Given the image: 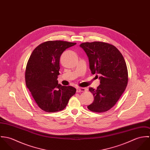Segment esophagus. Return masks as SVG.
<instances>
[{
	"label": "esophagus",
	"instance_id": "1",
	"mask_svg": "<svg viewBox=\"0 0 150 150\" xmlns=\"http://www.w3.org/2000/svg\"><path fill=\"white\" fill-rule=\"evenodd\" d=\"M86 89L84 88H81V87H77L76 88V92H84L86 91Z\"/></svg>",
	"mask_w": 150,
	"mask_h": 150
}]
</instances>
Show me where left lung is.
I'll return each mask as SVG.
<instances>
[{"label": "left lung", "mask_w": 150, "mask_h": 150, "mask_svg": "<svg viewBox=\"0 0 150 150\" xmlns=\"http://www.w3.org/2000/svg\"><path fill=\"white\" fill-rule=\"evenodd\" d=\"M80 47L88 58L91 73L100 75V84L97 89L89 88L94 100L87 107L93 112H105L116 104L126 89L128 81L126 62L120 51L111 44L94 42L81 43Z\"/></svg>", "instance_id": "obj_1"}]
</instances>
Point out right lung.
Returning a JSON list of instances; mask_svg holds the SVG:
<instances>
[{
  "label": "right lung",
  "mask_w": 150,
  "mask_h": 150,
  "mask_svg": "<svg viewBox=\"0 0 150 150\" xmlns=\"http://www.w3.org/2000/svg\"><path fill=\"white\" fill-rule=\"evenodd\" d=\"M61 40L48 41L32 52L26 67L25 82L35 101L43 111H59L66 107L76 89L58 84L59 59L64 50L76 45Z\"/></svg>",
  "instance_id": "right-lung-1"
}]
</instances>
